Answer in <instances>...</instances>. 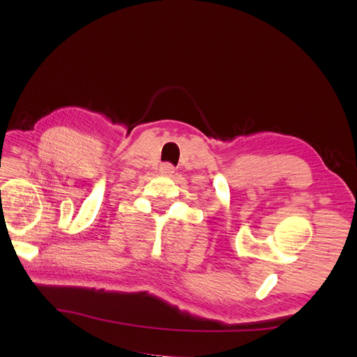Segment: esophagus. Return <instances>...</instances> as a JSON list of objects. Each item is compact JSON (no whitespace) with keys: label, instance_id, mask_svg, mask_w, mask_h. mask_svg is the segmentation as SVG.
Returning <instances> with one entry per match:
<instances>
[{"label":"esophagus","instance_id":"obj_1","mask_svg":"<svg viewBox=\"0 0 357 357\" xmlns=\"http://www.w3.org/2000/svg\"><path fill=\"white\" fill-rule=\"evenodd\" d=\"M159 169H160L162 174H165V176H169V174H172V172H174V167H172L171 164H162Z\"/></svg>","mask_w":357,"mask_h":357}]
</instances>
